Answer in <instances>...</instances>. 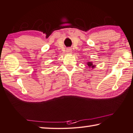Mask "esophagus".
I'll use <instances>...</instances> for the list:
<instances>
[{
	"label": "esophagus",
	"instance_id": "1",
	"mask_svg": "<svg viewBox=\"0 0 133 133\" xmlns=\"http://www.w3.org/2000/svg\"><path fill=\"white\" fill-rule=\"evenodd\" d=\"M67 52L68 53H71V49H67Z\"/></svg>",
	"mask_w": 133,
	"mask_h": 133
}]
</instances>
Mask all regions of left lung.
Here are the masks:
<instances>
[{
	"instance_id": "8db88e82",
	"label": "left lung",
	"mask_w": 133,
	"mask_h": 133,
	"mask_svg": "<svg viewBox=\"0 0 133 133\" xmlns=\"http://www.w3.org/2000/svg\"><path fill=\"white\" fill-rule=\"evenodd\" d=\"M87 65H88V66L89 67H91L92 68H93V67H94V66L93 64V63H92L91 62H88V63H87Z\"/></svg>"
}]
</instances>
